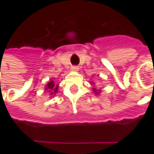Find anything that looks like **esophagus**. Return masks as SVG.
<instances>
[{"label": "esophagus", "mask_w": 154, "mask_h": 154, "mask_svg": "<svg viewBox=\"0 0 154 154\" xmlns=\"http://www.w3.org/2000/svg\"><path fill=\"white\" fill-rule=\"evenodd\" d=\"M77 69H78V67H77V66H73V67H71V70L72 71H77Z\"/></svg>", "instance_id": "1"}]
</instances>
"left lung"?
<instances>
[{"mask_svg":"<svg viewBox=\"0 0 154 154\" xmlns=\"http://www.w3.org/2000/svg\"><path fill=\"white\" fill-rule=\"evenodd\" d=\"M94 83H95V82H91V84H93V85H94ZM92 90H93V91L95 92V94H96V95H99V94L100 93V91L97 90V89H96V88H92Z\"/></svg>","mask_w":154,"mask_h":154,"instance_id":"left-lung-1","label":"left lung"}]
</instances>
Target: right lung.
<instances>
[{"label":"right lung","instance_id":"right-lung-1","mask_svg":"<svg viewBox=\"0 0 154 154\" xmlns=\"http://www.w3.org/2000/svg\"><path fill=\"white\" fill-rule=\"evenodd\" d=\"M57 89H58V85L54 83V81L48 82L47 85L45 86V91H47L48 93L49 96H51V97L55 96V94L57 92Z\"/></svg>","mask_w":154,"mask_h":154}]
</instances>
